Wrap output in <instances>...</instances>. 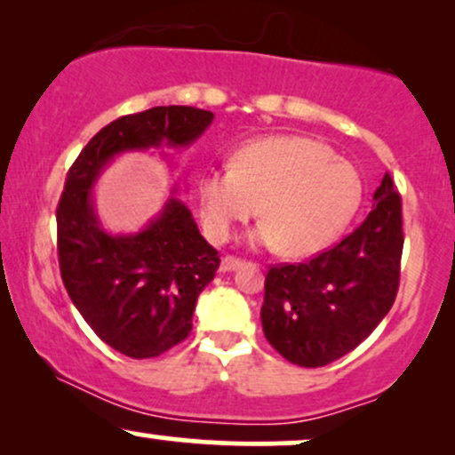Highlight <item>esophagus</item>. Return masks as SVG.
Wrapping results in <instances>:
<instances>
[{"label": "esophagus", "instance_id": "1", "mask_svg": "<svg viewBox=\"0 0 455 455\" xmlns=\"http://www.w3.org/2000/svg\"><path fill=\"white\" fill-rule=\"evenodd\" d=\"M243 265V260L242 259H237V257H231V254H227V257L222 259V265H220V269L222 271H235V269H239Z\"/></svg>", "mask_w": 455, "mask_h": 455}]
</instances>
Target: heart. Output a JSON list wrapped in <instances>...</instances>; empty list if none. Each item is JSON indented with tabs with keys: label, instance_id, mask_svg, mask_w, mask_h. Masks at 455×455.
Wrapping results in <instances>:
<instances>
[{
	"label": "heart",
	"instance_id": "obj_1",
	"mask_svg": "<svg viewBox=\"0 0 455 455\" xmlns=\"http://www.w3.org/2000/svg\"><path fill=\"white\" fill-rule=\"evenodd\" d=\"M362 177L331 148L304 137L248 143L233 164L210 169L198 181L205 231L216 242L259 213L250 239L299 259L321 252L344 231L362 201Z\"/></svg>",
	"mask_w": 455,
	"mask_h": 455
}]
</instances>
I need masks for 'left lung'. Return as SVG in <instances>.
<instances>
[{
	"label": "left lung",
	"instance_id": "1",
	"mask_svg": "<svg viewBox=\"0 0 455 455\" xmlns=\"http://www.w3.org/2000/svg\"><path fill=\"white\" fill-rule=\"evenodd\" d=\"M402 243V201L385 173L372 212L348 237L306 263L267 271L260 307L267 342L301 368L353 351L394 306Z\"/></svg>",
	"mask_w": 455,
	"mask_h": 455
}]
</instances>
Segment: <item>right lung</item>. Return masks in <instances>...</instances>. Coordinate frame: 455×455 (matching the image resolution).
<instances>
[{"label": "right lung", "instance_id": "add662e5", "mask_svg": "<svg viewBox=\"0 0 455 455\" xmlns=\"http://www.w3.org/2000/svg\"><path fill=\"white\" fill-rule=\"evenodd\" d=\"M212 119L210 111L175 104L124 115L104 126L68 171L57 205L61 280L96 336L132 359L158 357L186 340L198 295L216 275L220 257L175 196L139 233L104 231L92 188L115 156L162 145L188 148Z\"/></svg>", "mask_w": 455, "mask_h": 455}]
</instances>
